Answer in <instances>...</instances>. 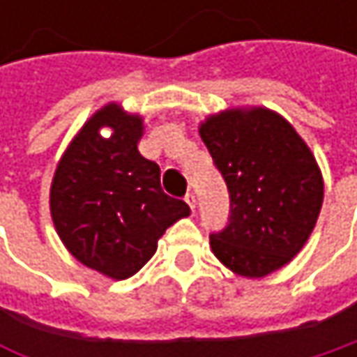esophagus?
<instances>
[{"instance_id": "obj_1", "label": "esophagus", "mask_w": 357, "mask_h": 357, "mask_svg": "<svg viewBox=\"0 0 357 357\" xmlns=\"http://www.w3.org/2000/svg\"><path fill=\"white\" fill-rule=\"evenodd\" d=\"M183 200H185V202H188V206H190V208H192V211H194V208H196V196H194V194H192V192H188V194H185V198H183Z\"/></svg>"}]
</instances>
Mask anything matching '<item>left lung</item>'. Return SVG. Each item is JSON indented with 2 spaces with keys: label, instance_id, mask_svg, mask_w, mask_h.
<instances>
[{
  "label": "left lung",
  "instance_id": "obj_1",
  "mask_svg": "<svg viewBox=\"0 0 357 357\" xmlns=\"http://www.w3.org/2000/svg\"><path fill=\"white\" fill-rule=\"evenodd\" d=\"M229 192V217L211 234L215 256L234 273L264 277L310 238L322 206L314 155L281 115L256 107L211 115L200 126Z\"/></svg>",
  "mask_w": 357,
  "mask_h": 357
}]
</instances>
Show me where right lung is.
<instances>
[{
	"mask_svg": "<svg viewBox=\"0 0 357 357\" xmlns=\"http://www.w3.org/2000/svg\"><path fill=\"white\" fill-rule=\"evenodd\" d=\"M107 125L112 136L98 130ZM142 119L117 105L97 111L63 153L51 183L55 229L82 264L128 279L190 206L161 188V169L138 153Z\"/></svg>",
	"mask_w": 357,
	"mask_h": 357,
	"instance_id": "add662e5",
	"label": "right lung"
}]
</instances>
